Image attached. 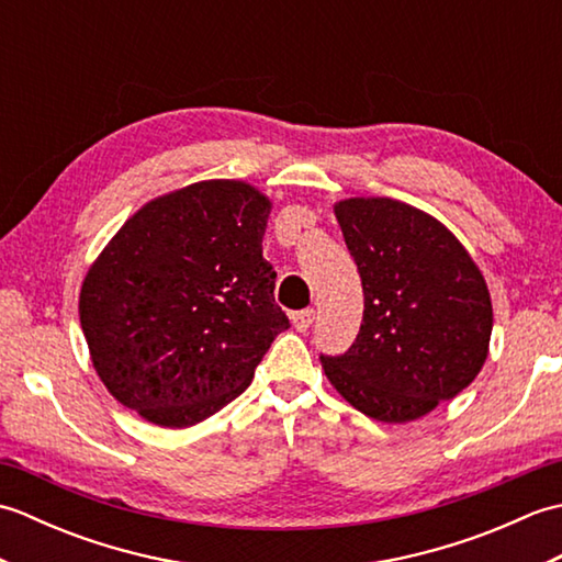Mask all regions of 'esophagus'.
Returning a JSON list of instances; mask_svg holds the SVG:
<instances>
[{"instance_id":"obj_1","label":"esophagus","mask_w":562,"mask_h":562,"mask_svg":"<svg viewBox=\"0 0 562 562\" xmlns=\"http://www.w3.org/2000/svg\"><path fill=\"white\" fill-rule=\"evenodd\" d=\"M314 318H316V312H314V308H302V312L292 314V324H294V328H296V330L304 333V330L312 328Z\"/></svg>"}]
</instances>
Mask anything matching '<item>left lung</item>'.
Wrapping results in <instances>:
<instances>
[{
  "mask_svg": "<svg viewBox=\"0 0 562 562\" xmlns=\"http://www.w3.org/2000/svg\"><path fill=\"white\" fill-rule=\"evenodd\" d=\"M336 217L362 278L364 314L342 355H321L357 411L411 423L479 376L493 333L491 292L445 224L391 198H350Z\"/></svg>",
  "mask_w": 562,
  "mask_h": 562,
  "instance_id": "8db88e82",
  "label": "left lung"
}]
</instances>
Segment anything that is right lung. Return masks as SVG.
Here are the masks:
<instances>
[{
  "instance_id": "right-lung-1",
  "label": "right lung",
  "mask_w": 562,
  "mask_h": 562,
  "mask_svg": "<svg viewBox=\"0 0 562 562\" xmlns=\"http://www.w3.org/2000/svg\"><path fill=\"white\" fill-rule=\"evenodd\" d=\"M270 200L202 181L147 202L89 268L79 318L91 362L125 408L190 427L248 389L290 318L262 258Z\"/></svg>"
}]
</instances>
